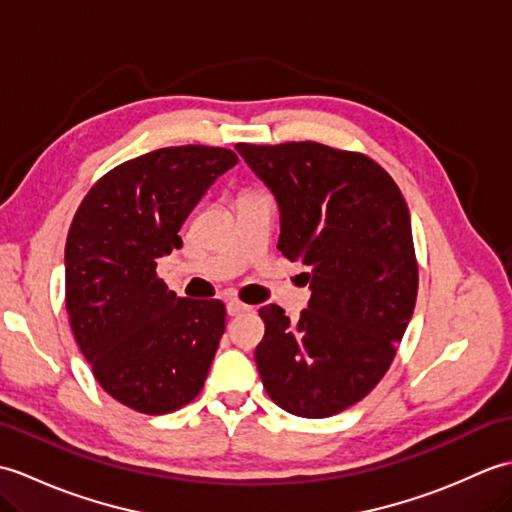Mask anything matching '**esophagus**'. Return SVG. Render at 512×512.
Here are the masks:
<instances>
[{"mask_svg":"<svg viewBox=\"0 0 512 512\" xmlns=\"http://www.w3.org/2000/svg\"><path fill=\"white\" fill-rule=\"evenodd\" d=\"M253 308L250 306H246V303H242V301H228L226 303V312L231 314V317H239V314H244V312H250Z\"/></svg>","mask_w":512,"mask_h":512,"instance_id":"1","label":"esophagus"}]
</instances>
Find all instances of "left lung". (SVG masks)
Masks as SVG:
<instances>
[{"label":"left lung","mask_w":512,"mask_h":512,"mask_svg":"<svg viewBox=\"0 0 512 512\" xmlns=\"http://www.w3.org/2000/svg\"><path fill=\"white\" fill-rule=\"evenodd\" d=\"M235 149L273 191L277 248L308 268L301 275L312 290L297 323L275 303L259 310V376L288 413L334 416L380 383L416 306L407 202L394 178L358 151L312 140Z\"/></svg>","instance_id":"left-lung-1"}]
</instances>
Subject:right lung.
Wrapping results in <instances>:
<instances>
[{"mask_svg":"<svg viewBox=\"0 0 512 512\" xmlns=\"http://www.w3.org/2000/svg\"><path fill=\"white\" fill-rule=\"evenodd\" d=\"M237 165L224 147L149 151L107 171L65 242V308L94 378L125 407L160 416L200 394L226 328L220 299H182L158 259L206 189Z\"/></svg>","mask_w":512,"mask_h":512,"instance_id":"1","label":"right lung"}]
</instances>
